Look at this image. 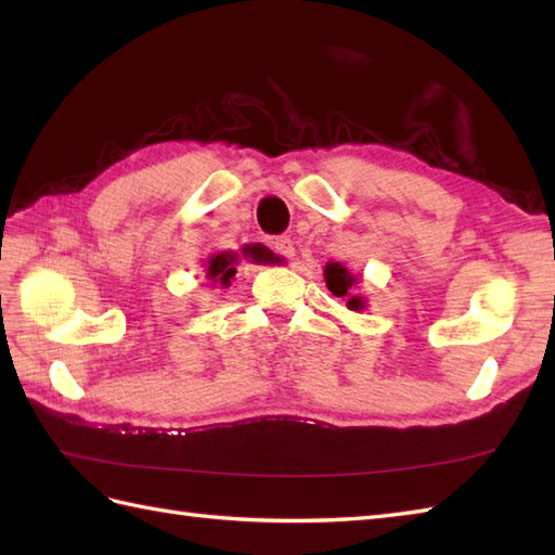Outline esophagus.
Returning <instances> with one entry per match:
<instances>
[{
  "label": "esophagus",
  "mask_w": 555,
  "mask_h": 555,
  "mask_svg": "<svg viewBox=\"0 0 555 555\" xmlns=\"http://www.w3.org/2000/svg\"><path fill=\"white\" fill-rule=\"evenodd\" d=\"M274 250H276V255L286 257V259L296 257V245H293V241L288 238V235H281V238L274 241Z\"/></svg>",
  "instance_id": "34e87169"
}]
</instances>
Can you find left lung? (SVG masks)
Returning <instances> with one entry per match:
<instances>
[{"mask_svg": "<svg viewBox=\"0 0 555 555\" xmlns=\"http://www.w3.org/2000/svg\"><path fill=\"white\" fill-rule=\"evenodd\" d=\"M324 281H326V288L332 291L336 298H344L346 300V308L348 310L360 312V310L367 308V300H364L362 296H358V293H352V288L360 284V276L352 274V271L346 264L326 262V267H324Z\"/></svg>", "mask_w": 555, "mask_h": 555, "instance_id": "8db88e82", "label": "left lung"}]
</instances>
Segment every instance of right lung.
Listing matches in <instances>:
<instances>
[{"label":"right lung","mask_w":555,"mask_h":555,"mask_svg":"<svg viewBox=\"0 0 555 555\" xmlns=\"http://www.w3.org/2000/svg\"><path fill=\"white\" fill-rule=\"evenodd\" d=\"M243 259L253 264H281L284 257H279L269 250L262 243H247L241 250H221V253H211L205 259V279L209 281V286L217 288H229L231 281L235 276V267H238Z\"/></svg>","instance_id":"add662e5"}]
</instances>
